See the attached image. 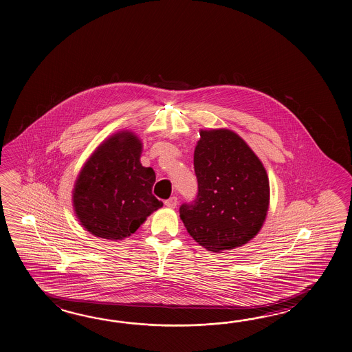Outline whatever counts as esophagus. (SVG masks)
<instances>
[{"label":"esophagus","instance_id":"obj_1","mask_svg":"<svg viewBox=\"0 0 352 352\" xmlns=\"http://www.w3.org/2000/svg\"><path fill=\"white\" fill-rule=\"evenodd\" d=\"M165 205L167 208H170V209H175L177 206V197L176 196L170 197L168 200H166Z\"/></svg>","mask_w":352,"mask_h":352}]
</instances>
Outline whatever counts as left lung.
<instances>
[{
	"mask_svg": "<svg viewBox=\"0 0 352 352\" xmlns=\"http://www.w3.org/2000/svg\"><path fill=\"white\" fill-rule=\"evenodd\" d=\"M194 167L199 192L179 206L187 232L215 253L247 244L270 208V179L261 160L230 129H201Z\"/></svg>",
	"mask_w": 352,
	"mask_h": 352,
	"instance_id": "1",
	"label": "left lung"
}]
</instances>
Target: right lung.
Here are the masks:
<instances>
[{"label": "right lung", "mask_w": 352, "mask_h": 352, "mask_svg": "<svg viewBox=\"0 0 352 352\" xmlns=\"http://www.w3.org/2000/svg\"><path fill=\"white\" fill-rule=\"evenodd\" d=\"M141 140L129 131L107 138L82 166L73 190L75 215L98 238L122 240L162 201L152 195L155 171L143 167Z\"/></svg>", "instance_id": "add662e5"}]
</instances>
